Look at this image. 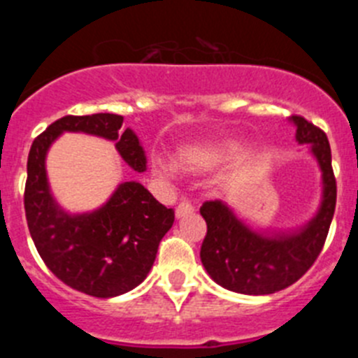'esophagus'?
Here are the masks:
<instances>
[{"label":"esophagus","instance_id":"obj_1","mask_svg":"<svg viewBox=\"0 0 358 358\" xmlns=\"http://www.w3.org/2000/svg\"><path fill=\"white\" fill-rule=\"evenodd\" d=\"M189 213H194V206H192V204H189V202H179V206L176 208V217L177 218H182V217H186V215H189Z\"/></svg>","mask_w":358,"mask_h":358}]
</instances>
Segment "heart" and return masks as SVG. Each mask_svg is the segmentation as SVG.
I'll list each match as a JSON object with an SVG mask.
<instances>
[{
	"label": "heart",
	"mask_w": 358,
	"mask_h": 358,
	"mask_svg": "<svg viewBox=\"0 0 358 358\" xmlns=\"http://www.w3.org/2000/svg\"><path fill=\"white\" fill-rule=\"evenodd\" d=\"M220 156H224V148H215V150H185L179 154V163L186 170H197L204 163L218 159ZM156 173L164 177V179H172L176 176V169H173L172 164L161 161V163L156 164Z\"/></svg>",
	"instance_id": "obj_1"
}]
</instances>
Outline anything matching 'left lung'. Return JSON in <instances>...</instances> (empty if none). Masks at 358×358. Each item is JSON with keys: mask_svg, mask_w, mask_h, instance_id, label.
<instances>
[{"mask_svg": "<svg viewBox=\"0 0 358 358\" xmlns=\"http://www.w3.org/2000/svg\"><path fill=\"white\" fill-rule=\"evenodd\" d=\"M296 141L306 145L321 170L322 194L317 213L296 229H255L222 201L201 206L208 224L201 262L211 280L231 292L264 296L296 283L317 260L337 199L331 150L327 134L301 116H292Z\"/></svg>", "mask_w": 358, "mask_h": 358, "instance_id": "1", "label": "left lung"}]
</instances>
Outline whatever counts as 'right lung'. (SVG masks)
Instances as JSON below:
<instances>
[{"mask_svg": "<svg viewBox=\"0 0 358 358\" xmlns=\"http://www.w3.org/2000/svg\"><path fill=\"white\" fill-rule=\"evenodd\" d=\"M122 123L123 116L110 113L64 116L37 136L28 154L24 213L37 252L66 285L94 297L120 296L147 278L161 238L173 224V210L157 202L141 182L125 181L96 210L69 213L50 189L46 156L61 134L84 132L115 141L123 161L145 172L143 147Z\"/></svg>", "mask_w": 358, "mask_h": 358, "instance_id": "1", "label": "right lung"}]
</instances>
